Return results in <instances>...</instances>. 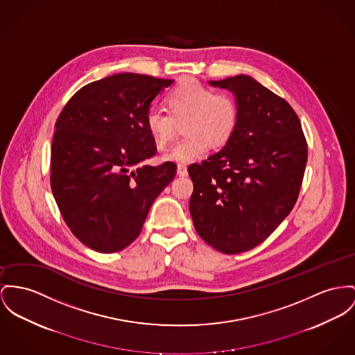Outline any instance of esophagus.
Listing matches in <instances>:
<instances>
[{
	"instance_id": "esophagus-1",
	"label": "esophagus",
	"mask_w": 355,
	"mask_h": 355,
	"mask_svg": "<svg viewBox=\"0 0 355 355\" xmlns=\"http://www.w3.org/2000/svg\"><path fill=\"white\" fill-rule=\"evenodd\" d=\"M178 175L179 176H187V166H186V164H178Z\"/></svg>"
}]
</instances>
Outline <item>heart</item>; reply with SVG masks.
<instances>
[{"instance_id":"b5f03b06","label":"heart","mask_w":355,"mask_h":355,"mask_svg":"<svg viewBox=\"0 0 355 355\" xmlns=\"http://www.w3.org/2000/svg\"><path fill=\"white\" fill-rule=\"evenodd\" d=\"M168 112L152 107L145 117V125L159 146L172 141L178 121H186L189 135L163 155V160L180 164L192 163L206 155L210 145H222L236 129L238 110L229 95L215 94L213 89L195 79H184L168 95Z\"/></svg>"}]
</instances>
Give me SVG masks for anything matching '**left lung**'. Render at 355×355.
<instances>
[{
	"mask_svg": "<svg viewBox=\"0 0 355 355\" xmlns=\"http://www.w3.org/2000/svg\"><path fill=\"white\" fill-rule=\"evenodd\" d=\"M236 98L238 119L225 146L189 166V213L214 249L238 254L270 236L293 209L307 164V142L291 105L241 73L210 80Z\"/></svg>",
	"mask_w": 355,
	"mask_h": 355,
	"instance_id": "left-lung-1",
	"label": "left lung"
}]
</instances>
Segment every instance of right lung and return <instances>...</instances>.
<instances>
[{"label":"right lung","instance_id":"obj_1","mask_svg":"<svg viewBox=\"0 0 355 355\" xmlns=\"http://www.w3.org/2000/svg\"><path fill=\"white\" fill-rule=\"evenodd\" d=\"M172 83L132 72L99 79L76 92L55 123L52 193L72 234L95 252L130 245L175 178L171 162L144 163L157 150L146 113Z\"/></svg>","mask_w":355,"mask_h":355}]
</instances>
